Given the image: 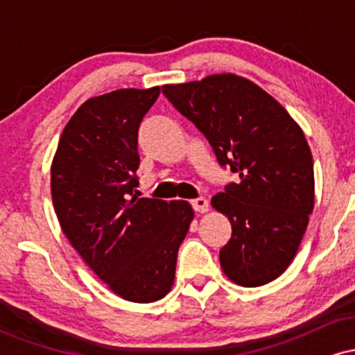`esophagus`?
<instances>
[{
  "label": "esophagus",
  "mask_w": 355,
  "mask_h": 355,
  "mask_svg": "<svg viewBox=\"0 0 355 355\" xmlns=\"http://www.w3.org/2000/svg\"><path fill=\"white\" fill-rule=\"evenodd\" d=\"M190 203L191 207H193V210L198 211V214H205V211H209V202H207V198L203 197L193 198Z\"/></svg>",
  "instance_id": "1"
}]
</instances>
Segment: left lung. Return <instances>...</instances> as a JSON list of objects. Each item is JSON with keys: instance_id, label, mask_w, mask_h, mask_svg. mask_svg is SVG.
Instances as JSON below:
<instances>
[{"instance_id": "left-lung-1", "label": "left lung", "mask_w": 355, "mask_h": 355, "mask_svg": "<svg viewBox=\"0 0 355 355\" xmlns=\"http://www.w3.org/2000/svg\"><path fill=\"white\" fill-rule=\"evenodd\" d=\"M162 92L205 135L220 166L239 177L211 198L232 223L220 250L223 272L243 287L272 282L294 260L313 209V162L302 128L267 92L232 73Z\"/></svg>"}]
</instances>
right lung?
<instances>
[{"label":"right lung","instance_id":"obj_1","mask_svg":"<svg viewBox=\"0 0 355 355\" xmlns=\"http://www.w3.org/2000/svg\"><path fill=\"white\" fill-rule=\"evenodd\" d=\"M160 88H123L85 101L61 133L51 198L61 230L87 266L130 302L170 292L193 210L138 198V128Z\"/></svg>","mask_w":355,"mask_h":355}]
</instances>
